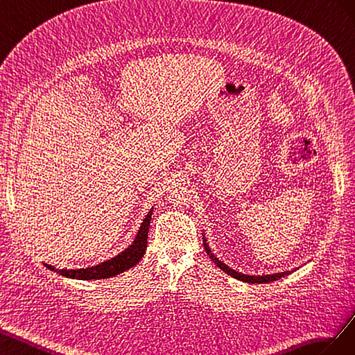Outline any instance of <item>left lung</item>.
Segmentation results:
<instances>
[{
    "label": "left lung",
    "instance_id": "8db88e82",
    "mask_svg": "<svg viewBox=\"0 0 355 355\" xmlns=\"http://www.w3.org/2000/svg\"><path fill=\"white\" fill-rule=\"evenodd\" d=\"M204 248H205V251H207V254L209 256V259H211L212 261H214L216 265H217L223 272H226L227 275L234 277V278H236V279H239V281L251 282V284H266V282H272V281H277V279H279V278H282V277H287V275H290V273L293 272V270H286V272L272 273V275H261V277L245 275V273H241V272H236V270H234V269H230L227 265H225V263L220 261L214 254H212L209 247H208V242H207L205 236H204Z\"/></svg>",
    "mask_w": 355,
    "mask_h": 355
}]
</instances>
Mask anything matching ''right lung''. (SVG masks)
Segmentation results:
<instances>
[{"label": "right lung", "mask_w": 355, "mask_h": 355, "mask_svg": "<svg viewBox=\"0 0 355 355\" xmlns=\"http://www.w3.org/2000/svg\"><path fill=\"white\" fill-rule=\"evenodd\" d=\"M151 214H153V208H151L148 211V214L146 216L143 225H141L138 234L135 236V241L132 242V245L111 260H107L104 263H101V265L86 268V269H56L52 265H47V263H44V266L49 268L50 270L58 272L59 275H64L67 278H74V279L89 281V279L116 277L119 273L135 266L137 263L143 259L144 252L147 250V238H148V226H150Z\"/></svg>", "instance_id": "obj_1"}]
</instances>
